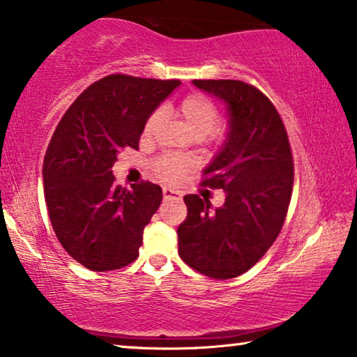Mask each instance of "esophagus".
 <instances>
[{
	"instance_id": "esophagus-1",
	"label": "esophagus",
	"mask_w": 357,
	"mask_h": 357,
	"mask_svg": "<svg viewBox=\"0 0 357 357\" xmlns=\"http://www.w3.org/2000/svg\"><path fill=\"white\" fill-rule=\"evenodd\" d=\"M163 197H165V199H181V194L178 192V190L165 188L163 189Z\"/></svg>"
}]
</instances>
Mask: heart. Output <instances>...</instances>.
I'll list each match as a JSON object with an SVG mask.
<instances>
[{
    "label": "heart",
    "mask_w": 357,
    "mask_h": 357,
    "mask_svg": "<svg viewBox=\"0 0 357 357\" xmlns=\"http://www.w3.org/2000/svg\"><path fill=\"white\" fill-rule=\"evenodd\" d=\"M178 115L183 120L185 128L190 131V135L195 137H205L210 132L213 135V131H215V126L218 120H220V107H218V104L211 98H208V96L202 93H192L185 96L179 102ZM162 109H155L147 116L144 130H142V135L147 139H151L155 135V131L162 123ZM153 167H155V172L162 178L174 181L183 176L185 169L189 168V163L179 157L162 155L160 158H157Z\"/></svg>",
    "instance_id": "obj_1"
}]
</instances>
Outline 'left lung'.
Instances as JSON below:
<instances>
[{"label":"left lung","mask_w":357,"mask_h":357,"mask_svg":"<svg viewBox=\"0 0 357 357\" xmlns=\"http://www.w3.org/2000/svg\"><path fill=\"white\" fill-rule=\"evenodd\" d=\"M227 104V139L204 172L202 185L226 190L211 210L208 199L184 197L188 218L178 227L181 259L213 279H232L253 268L284 226L294 189V157L278 109L253 84L238 79H194Z\"/></svg>","instance_id":"1"}]
</instances>
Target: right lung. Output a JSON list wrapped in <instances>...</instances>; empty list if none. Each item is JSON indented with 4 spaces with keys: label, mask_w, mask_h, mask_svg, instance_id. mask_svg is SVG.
Masks as SVG:
<instances>
[{
    "label": "right lung",
    "mask_w": 357,
    "mask_h": 357,
    "mask_svg": "<svg viewBox=\"0 0 357 357\" xmlns=\"http://www.w3.org/2000/svg\"><path fill=\"white\" fill-rule=\"evenodd\" d=\"M179 79L115 73L78 96L57 125L43 162L45 200L61 245L84 268H125L139 255L144 227L162 202L160 185L142 181L128 190L112 167L137 149L147 116Z\"/></svg>",
    "instance_id": "obj_1"
}]
</instances>
